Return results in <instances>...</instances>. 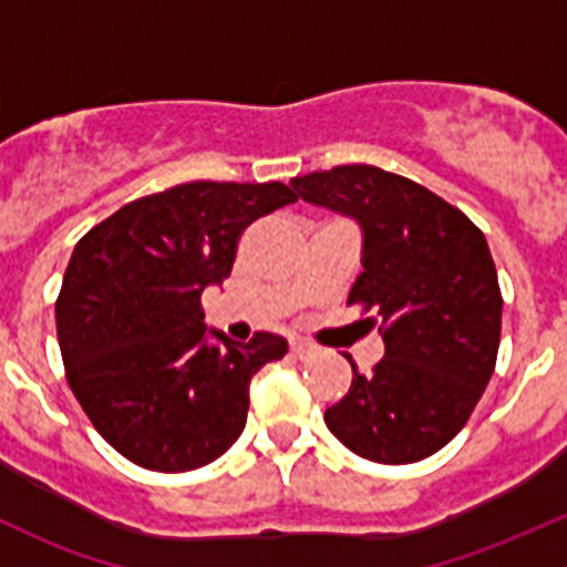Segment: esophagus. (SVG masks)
Here are the masks:
<instances>
[{"label": "esophagus", "mask_w": 567, "mask_h": 567, "mask_svg": "<svg viewBox=\"0 0 567 567\" xmlns=\"http://www.w3.org/2000/svg\"><path fill=\"white\" fill-rule=\"evenodd\" d=\"M290 353H293L296 359H310V357H316L318 348L312 346V342L299 340V337H293V340H290Z\"/></svg>", "instance_id": "1"}]
</instances>
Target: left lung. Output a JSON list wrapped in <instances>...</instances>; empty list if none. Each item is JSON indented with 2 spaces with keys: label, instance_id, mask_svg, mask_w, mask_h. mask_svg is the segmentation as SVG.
<instances>
[{
  "label": "left lung",
  "instance_id": "1",
  "mask_svg": "<svg viewBox=\"0 0 567 567\" xmlns=\"http://www.w3.org/2000/svg\"><path fill=\"white\" fill-rule=\"evenodd\" d=\"M296 197L362 227V274L348 305L370 312L384 359L326 409L351 453L414 463L439 453L483 398L499 351L502 293L488 244L468 216L420 183L370 164L290 181Z\"/></svg>",
  "mask_w": 567,
  "mask_h": 567
}]
</instances>
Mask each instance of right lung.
Returning a JSON list of instances; mask_svg holds the SVG:
<instances>
[{
    "label": "right lung",
    "instance_id": "obj_1",
    "mask_svg": "<svg viewBox=\"0 0 567 567\" xmlns=\"http://www.w3.org/2000/svg\"><path fill=\"white\" fill-rule=\"evenodd\" d=\"M296 199L277 181L181 183L123 205L73 249L54 305L68 384L136 466L188 472L241 436L251 375L288 340H230L205 326L199 299L230 277L251 221Z\"/></svg>",
    "mask_w": 567,
    "mask_h": 567
}]
</instances>
